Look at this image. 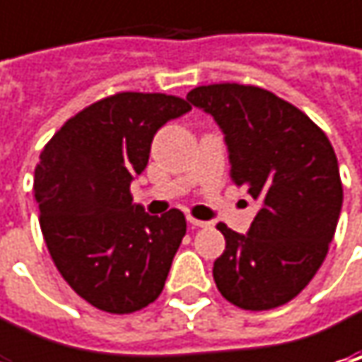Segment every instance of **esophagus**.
Wrapping results in <instances>:
<instances>
[{"instance_id":"34e87169","label":"esophagus","mask_w":362,"mask_h":362,"mask_svg":"<svg viewBox=\"0 0 362 362\" xmlns=\"http://www.w3.org/2000/svg\"><path fill=\"white\" fill-rule=\"evenodd\" d=\"M187 221H189V226L191 228H207L209 226V221H203V219H195V217H187Z\"/></svg>"}]
</instances>
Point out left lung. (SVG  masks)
Wrapping results in <instances>:
<instances>
[{
  "label": "left lung",
  "mask_w": 362,
  "mask_h": 362,
  "mask_svg": "<svg viewBox=\"0 0 362 362\" xmlns=\"http://www.w3.org/2000/svg\"><path fill=\"white\" fill-rule=\"evenodd\" d=\"M223 132L230 173L259 202L247 233L226 223L214 262L221 296L243 310H270L298 296L322 266L342 207L334 148L302 110L243 84H209L187 94Z\"/></svg>",
  "instance_id": "obj_1"
}]
</instances>
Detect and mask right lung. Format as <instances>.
Wrapping results in <instances>:
<instances>
[{
	"label": "right lung",
	"instance_id": "obj_1",
	"mask_svg": "<svg viewBox=\"0 0 362 362\" xmlns=\"http://www.w3.org/2000/svg\"><path fill=\"white\" fill-rule=\"evenodd\" d=\"M189 110L177 96L120 92L72 117L40 155L34 193L49 256L105 313L141 310L163 292L187 221L179 209L148 216L131 183L157 131Z\"/></svg>",
	"mask_w": 362,
	"mask_h": 362
}]
</instances>
